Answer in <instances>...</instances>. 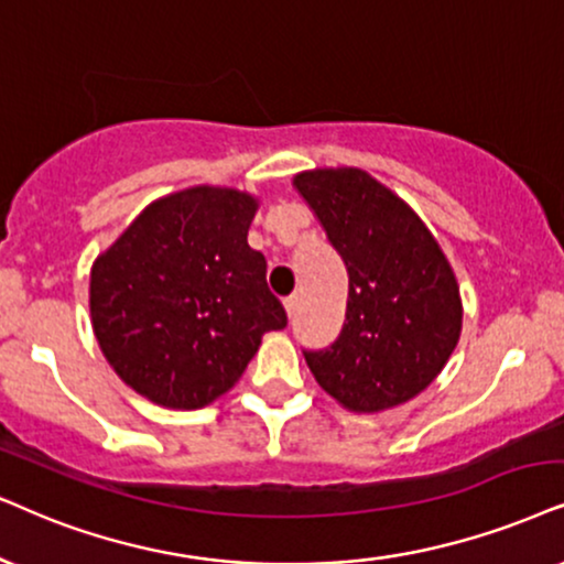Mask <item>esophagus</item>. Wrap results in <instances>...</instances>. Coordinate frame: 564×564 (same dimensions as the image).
<instances>
[{
    "label": "esophagus",
    "mask_w": 564,
    "mask_h": 564,
    "mask_svg": "<svg viewBox=\"0 0 564 564\" xmlns=\"http://www.w3.org/2000/svg\"><path fill=\"white\" fill-rule=\"evenodd\" d=\"M283 306H286L289 317H294V315H296V310H299V296H296V294L286 296V299H283Z\"/></svg>",
    "instance_id": "34e87169"
}]
</instances>
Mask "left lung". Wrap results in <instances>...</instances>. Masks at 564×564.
<instances>
[{"mask_svg":"<svg viewBox=\"0 0 564 564\" xmlns=\"http://www.w3.org/2000/svg\"><path fill=\"white\" fill-rule=\"evenodd\" d=\"M348 270L346 323L304 359L325 393L375 413L411 401L451 359L460 335V294L451 262L422 218L361 169L299 174Z\"/></svg>","mask_w":564,"mask_h":564,"instance_id":"obj_1","label":"left lung"}]
</instances>
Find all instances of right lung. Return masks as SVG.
<instances>
[{
    "label": "right lung",
    "mask_w": 564,
    "mask_h": 564,
    "mask_svg": "<svg viewBox=\"0 0 564 564\" xmlns=\"http://www.w3.org/2000/svg\"><path fill=\"white\" fill-rule=\"evenodd\" d=\"M258 199L192 187L155 199L90 270L93 333L134 393L203 409L289 317L247 245Z\"/></svg>",
    "instance_id": "add662e5"
}]
</instances>
